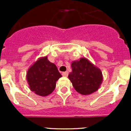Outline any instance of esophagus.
I'll return each mask as SVG.
<instances>
[{
    "instance_id": "1",
    "label": "esophagus",
    "mask_w": 131,
    "mask_h": 131,
    "mask_svg": "<svg viewBox=\"0 0 131 131\" xmlns=\"http://www.w3.org/2000/svg\"><path fill=\"white\" fill-rule=\"evenodd\" d=\"M68 72H64L62 73V75H63V77H67L68 76Z\"/></svg>"
}]
</instances>
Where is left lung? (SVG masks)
I'll return each instance as SVG.
<instances>
[{
    "mask_svg": "<svg viewBox=\"0 0 131 131\" xmlns=\"http://www.w3.org/2000/svg\"><path fill=\"white\" fill-rule=\"evenodd\" d=\"M71 67L68 79L77 92L89 95L98 90L103 78L100 68L85 58L72 61Z\"/></svg>",
    "mask_w": 131,
    "mask_h": 131,
    "instance_id": "obj_1",
    "label": "left lung"
}]
</instances>
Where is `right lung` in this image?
Wrapping results in <instances>:
<instances>
[{
  "mask_svg": "<svg viewBox=\"0 0 131 131\" xmlns=\"http://www.w3.org/2000/svg\"><path fill=\"white\" fill-rule=\"evenodd\" d=\"M61 77L56 66L44 56L28 69L26 77L30 90L39 96H47L53 92L56 81Z\"/></svg>",
  "mask_w": 131,
  "mask_h": 131,
  "instance_id": "obj_1",
  "label": "right lung"
}]
</instances>
